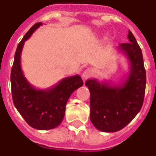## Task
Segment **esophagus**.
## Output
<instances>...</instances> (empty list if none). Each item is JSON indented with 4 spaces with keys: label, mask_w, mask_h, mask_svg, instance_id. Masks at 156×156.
Wrapping results in <instances>:
<instances>
[{
    "label": "esophagus",
    "mask_w": 156,
    "mask_h": 156,
    "mask_svg": "<svg viewBox=\"0 0 156 156\" xmlns=\"http://www.w3.org/2000/svg\"><path fill=\"white\" fill-rule=\"evenodd\" d=\"M91 74H92V69H90V68H88V69H87L84 70V72L83 73V78H84V79H87V78H90L91 76Z\"/></svg>",
    "instance_id": "esophagus-1"
}]
</instances>
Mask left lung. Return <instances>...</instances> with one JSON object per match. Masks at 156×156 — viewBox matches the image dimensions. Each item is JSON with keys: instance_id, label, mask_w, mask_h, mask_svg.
<instances>
[{"instance_id": "1", "label": "left lung", "mask_w": 156, "mask_h": 156, "mask_svg": "<svg viewBox=\"0 0 156 156\" xmlns=\"http://www.w3.org/2000/svg\"><path fill=\"white\" fill-rule=\"evenodd\" d=\"M129 42L122 43L119 50L129 61V73L119 84L109 82L100 83L87 79L86 85L90 91V119L98 130L114 133L121 130L133 119L143 105L147 76L143 56L140 46L130 30Z\"/></svg>"}]
</instances>
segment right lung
Returning <instances> with one entry per match:
<instances>
[{"label": "right lung", "instance_id": "add662e5", "mask_svg": "<svg viewBox=\"0 0 156 156\" xmlns=\"http://www.w3.org/2000/svg\"><path fill=\"white\" fill-rule=\"evenodd\" d=\"M42 23H37L23 37L15 51L10 74L13 102L32 128L49 130L59 126L65 117V106L71 94L83 85L79 75L63 78L47 89H36L28 83L21 69V53L27 41Z\"/></svg>", "mask_w": 156, "mask_h": 156}]
</instances>
